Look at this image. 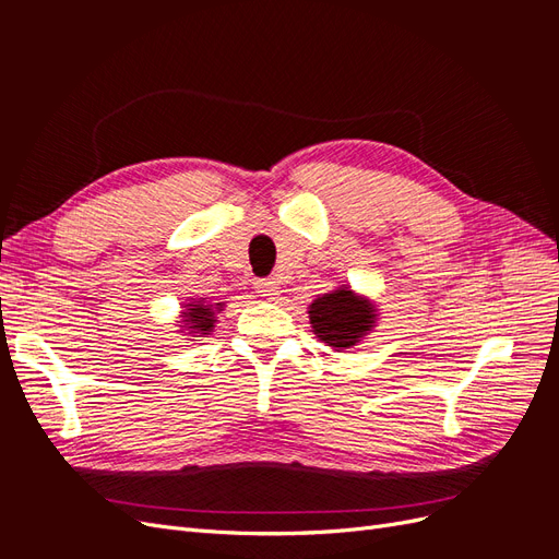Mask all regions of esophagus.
<instances>
[{"instance_id":"esophagus-1","label":"esophagus","mask_w":559,"mask_h":559,"mask_svg":"<svg viewBox=\"0 0 559 559\" xmlns=\"http://www.w3.org/2000/svg\"><path fill=\"white\" fill-rule=\"evenodd\" d=\"M253 289H257V294L263 296V298H275L280 286H277V282H273V280H259L257 286H253Z\"/></svg>"}]
</instances>
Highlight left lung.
Here are the masks:
<instances>
[{
  "mask_svg": "<svg viewBox=\"0 0 559 559\" xmlns=\"http://www.w3.org/2000/svg\"><path fill=\"white\" fill-rule=\"evenodd\" d=\"M308 314L314 335L335 349L357 345L368 331H373L378 319L373 302L354 294L349 286L319 296Z\"/></svg>",
  "mask_w": 559,
  "mask_h": 559,
  "instance_id": "left-lung-1",
  "label": "left lung"
}]
</instances>
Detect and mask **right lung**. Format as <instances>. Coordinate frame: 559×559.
<instances>
[{
	"label": "right lung",
	"instance_id": "1",
	"mask_svg": "<svg viewBox=\"0 0 559 559\" xmlns=\"http://www.w3.org/2000/svg\"><path fill=\"white\" fill-rule=\"evenodd\" d=\"M224 306L222 302H216V306H205V300H195L186 306V312H181V321H183V331H189L193 337L200 335H210V331L216 324V310H222Z\"/></svg>",
	"mask_w": 559,
	"mask_h": 559
}]
</instances>
